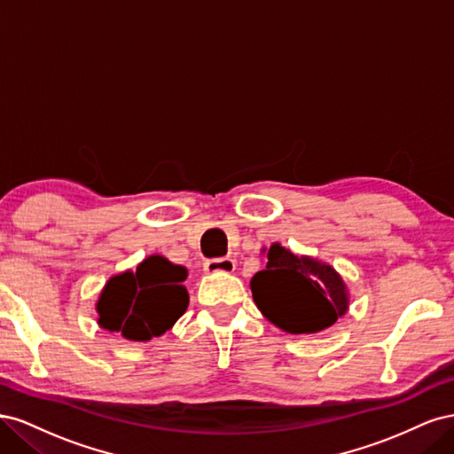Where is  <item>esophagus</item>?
Listing matches in <instances>:
<instances>
[{
	"mask_svg": "<svg viewBox=\"0 0 454 454\" xmlns=\"http://www.w3.org/2000/svg\"><path fill=\"white\" fill-rule=\"evenodd\" d=\"M237 269V263L229 257H222V259H208L204 263V272L208 274H219V272H225V274H231L235 272Z\"/></svg>",
	"mask_w": 454,
	"mask_h": 454,
	"instance_id": "esophagus-1",
	"label": "esophagus"
}]
</instances>
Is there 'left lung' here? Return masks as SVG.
I'll return each instance as SVG.
<instances>
[{"label": "left lung", "mask_w": 454, "mask_h": 454, "mask_svg": "<svg viewBox=\"0 0 454 454\" xmlns=\"http://www.w3.org/2000/svg\"><path fill=\"white\" fill-rule=\"evenodd\" d=\"M261 254L267 255V267L250 280L252 297L261 314L282 332L318 333L348 312V287L332 265L295 255L278 242Z\"/></svg>", "instance_id": "1"}]
</instances>
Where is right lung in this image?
<instances>
[{
  "label": "right lung",
  "mask_w": 454,
  "mask_h": 454,
  "mask_svg": "<svg viewBox=\"0 0 454 454\" xmlns=\"http://www.w3.org/2000/svg\"><path fill=\"white\" fill-rule=\"evenodd\" d=\"M187 269L164 255H149L136 270L114 274L96 301L98 325L134 342L160 337L187 310Z\"/></svg>",
  "instance_id": "right-lung-1"
}]
</instances>
